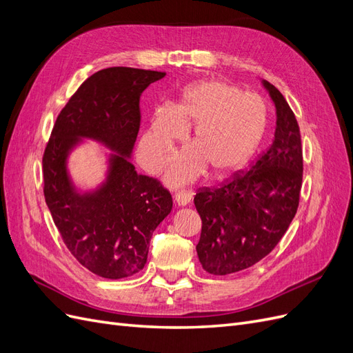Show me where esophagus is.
<instances>
[{"label":"esophagus","mask_w":353,"mask_h":353,"mask_svg":"<svg viewBox=\"0 0 353 353\" xmlns=\"http://www.w3.org/2000/svg\"><path fill=\"white\" fill-rule=\"evenodd\" d=\"M191 197H193V193L188 190H179L175 193V201L178 203V206H185L190 203Z\"/></svg>","instance_id":"1"}]
</instances>
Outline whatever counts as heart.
I'll use <instances>...</instances> for the list:
<instances>
[{
    "instance_id": "1",
    "label": "heart",
    "mask_w": 353,
    "mask_h": 353,
    "mask_svg": "<svg viewBox=\"0 0 353 353\" xmlns=\"http://www.w3.org/2000/svg\"><path fill=\"white\" fill-rule=\"evenodd\" d=\"M174 125L157 123L144 145L157 166L174 156L180 130H190V143L170 179L184 183L210 166L213 174L237 169L259 145L266 128V105L259 95L244 92L223 81H203L185 91L179 105L169 112Z\"/></svg>"
}]
</instances>
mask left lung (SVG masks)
I'll return each instance as SVG.
<instances>
[{"instance_id": "left-lung-1", "label": "left lung", "mask_w": 353, "mask_h": 353, "mask_svg": "<svg viewBox=\"0 0 353 353\" xmlns=\"http://www.w3.org/2000/svg\"><path fill=\"white\" fill-rule=\"evenodd\" d=\"M276 108L272 144L248 170L201 187L194 205L201 219L196 245L203 270L227 275L258 263L283 239L296 215L303 179L301 130L290 105L263 82Z\"/></svg>"}]
</instances>
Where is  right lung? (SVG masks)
I'll return each mask as SVG.
<instances>
[{
    "instance_id": "right-lung-1",
    "label": "right lung",
    "mask_w": 353,
    "mask_h": 353,
    "mask_svg": "<svg viewBox=\"0 0 353 353\" xmlns=\"http://www.w3.org/2000/svg\"><path fill=\"white\" fill-rule=\"evenodd\" d=\"M163 77L134 68L95 72L59 113L42 154L44 197L60 237L83 268L103 279H125L144 268L152 234L172 209V196L122 156L112 159L100 191L74 194L66 154L77 137H92L130 156L141 125V94Z\"/></svg>"
}]
</instances>
